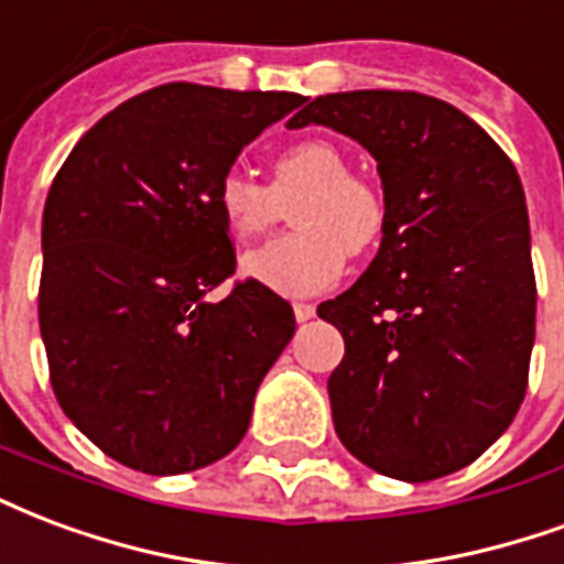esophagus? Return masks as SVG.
<instances>
[{"label": "esophagus", "instance_id": "obj_1", "mask_svg": "<svg viewBox=\"0 0 564 564\" xmlns=\"http://www.w3.org/2000/svg\"><path fill=\"white\" fill-rule=\"evenodd\" d=\"M293 311H295V319H299V323H307V319H314L316 316V307L311 302H295Z\"/></svg>", "mask_w": 564, "mask_h": 564}]
</instances>
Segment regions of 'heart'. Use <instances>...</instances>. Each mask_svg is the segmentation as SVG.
I'll return each mask as SVG.
<instances>
[{"instance_id":"b5f03b06","label":"heart","mask_w":564,"mask_h":564,"mask_svg":"<svg viewBox=\"0 0 564 564\" xmlns=\"http://www.w3.org/2000/svg\"><path fill=\"white\" fill-rule=\"evenodd\" d=\"M290 212L293 232L250 250L241 271L283 295H311L337 281L346 253L365 257L388 229V199L373 178L349 170L346 154L325 140H295L271 158V185L229 170L215 206L236 241L265 236Z\"/></svg>"}]
</instances>
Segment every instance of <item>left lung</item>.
Segmentation results:
<instances>
[{
	"instance_id": "obj_1",
	"label": "left lung",
	"mask_w": 564,
	"mask_h": 564,
	"mask_svg": "<svg viewBox=\"0 0 564 564\" xmlns=\"http://www.w3.org/2000/svg\"><path fill=\"white\" fill-rule=\"evenodd\" d=\"M286 124L358 140L388 199L377 260L316 307L346 344L328 377L337 436L388 478L457 473L527 398L538 290L514 164L466 112L421 91L323 95Z\"/></svg>"
}]
</instances>
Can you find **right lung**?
Wrapping results in <instances>:
<instances>
[{"mask_svg": "<svg viewBox=\"0 0 564 564\" xmlns=\"http://www.w3.org/2000/svg\"><path fill=\"white\" fill-rule=\"evenodd\" d=\"M295 91L164 83L83 133L44 206L37 323L50 386L107 457L178 475L220 460L295 332L293 304L236 274L215 206L250 140Z\"/></svg>", "mask_w": 564, "mask_h": 564, "instance_id": "obj_1", "label": "right lung"}]
</instances>
